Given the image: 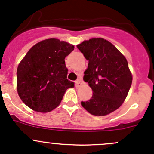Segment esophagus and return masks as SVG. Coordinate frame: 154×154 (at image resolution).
<instances>
[{
    "mask_svg": "<svg viewBox=\"0 0 154 154\" xmlns=\"http://www.w3.org/2000/svg\"><path fill=\"white\" fill-rule=\"evenodd\" d=\"M81 85H82V83H81V81H80V80H77V81L75 82L76 87H80V86H81Z\"/></svg>",
    "mask_w": 154,
    "mask_h": 154,
    "instance_id": "34e87169",
    "label": "esophagus"
}]
</instances>
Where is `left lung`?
Masks as SVG:
<instances>
[{"label":"left lung","instance_id":"left-lung-1","mask_svg":"<svg viewBox=\"0 0 154 154\" xmlns=\"http://www.w3.org/2000/svg\"><path fill=\"white\" fill-rule=\"evenodd\" d=\"M88 60L83 80L93 91L81 105L91 115L106 116L121 106L132 84V74L125 57L112 43L91 38L77 45Z\"/></svg>","mask_w":154,"mask_h":154}]
</instances>
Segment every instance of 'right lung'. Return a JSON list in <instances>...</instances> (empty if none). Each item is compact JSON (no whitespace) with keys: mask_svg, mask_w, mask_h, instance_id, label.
Segmentation results:
<instances>
[{"mask_svg":"<svg viewBox=\"0 0 154 154\" xmlns=\"http://www.w3.org/2000/svg\"><path fill=\"white\" fill-rule=\"evenodd\" d=\"M74 46L57 38L43 40L32 47L17 69L18 95L27 106L47 112L58 106L74 83L67 79L65 58Z\"/></svg>","mask_w":154,"mask_h":154,"instance_id":"right-lung-1","label":"right lung"}]
</instances>
